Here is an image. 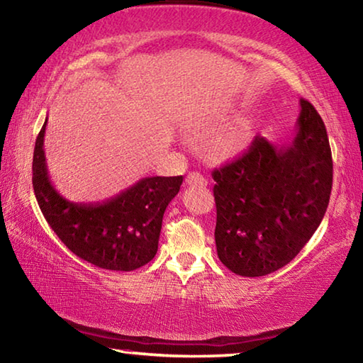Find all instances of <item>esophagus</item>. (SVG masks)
I'll list each match as a JSON object with an SVG mask.
<instances>
[{"mask_svg": "<svg viewBox=\"0 0 363 363\" xmlns=\"http://www.w3.org/2000/svg\"><path fill=\"white\" fill-rule=\"evenodd\" d=\"M186 182L187 186H199V187L206 186V179L200 173H189Z\"/></svg>", "mask_w": 363, "mask_h": 363, "instance_id": "obj_1", "label": "esophagus"}]
</instances>
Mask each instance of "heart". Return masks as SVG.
Instances as JSON below:
<instances>
[{
	"label": "heart",
	"mask_w": 363,
	"mask_h": 363,
	"mask_svg": "<svg viewBox=\"0 0 363 363\" xmlns=\"http://www.w3.org/2000/svg\"><path fill=\"white\" fill-rule=\"evenodd\" d=\"M253 121L248 116L238 118L233 125L214 139L211 153L216 158H232L245 150L253 136Z\"/></svg>",
	"instance_id": "b5f03b06"
}]
</instances>
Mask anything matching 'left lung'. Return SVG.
Wrapping results in <instances>:
<instances>
[{
  "label": "left lung",
  "mask_w": 363,
  "mask_h": 363,
  "mask_svg": "<svg viewBox=\"0 0 363 363\" xmlns=\"http://www.w3.org/2000/svg\"><path fill=\"white\" fill-rule=\"evenodd\" d=\"M296 134L279 145L256 136L248 152L213 171L214 240L220 262L242 277L286 266L320 225L333 184L325 125L301 99Z\"/></svg>",
  "instance_id": "left-lung-1"
}]
</instances>
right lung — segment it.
Listing matches in <instances>:
<instances>
[{
    "label": "right lung",
    "instance_id": "obj_1",
    "mask_svg": "<svg viewBox=\"0 0 363 363\" xmlns=\"http://www.w3.org/2000/svg\"><path fill=\"white\" fill-rule=\"evenodd\" d=\"M46 121L33 152V190L43 216L72 253L107 270L145 266L158 250L163 214L179 192L182 176L144 177L102 203H75L49 181L45 143Z\"/></svg>",
    "mask_w": 363,
    "mask_h": 363
}]
</instances>
